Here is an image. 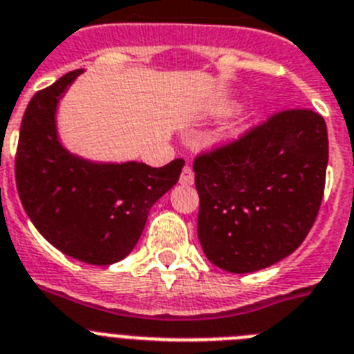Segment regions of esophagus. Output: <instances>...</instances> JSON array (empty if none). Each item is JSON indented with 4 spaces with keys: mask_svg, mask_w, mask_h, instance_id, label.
Segmentation results:
<instances>
[{
    "mask_svg": "<svg viewBox=\"0 0 354 354\" xmlns=\"http://www.w3.org/2000/svg\"><path fill=\"white\" fill-rule=\"evenodd\" d=\"M180 183L185 187H190L192 183H194V171H192V167H190V165H185V167H183V171H181Z\"/></svg>",
    "mask_w": 354,
    "mask_h": 354,
    "instance_id": "34e87169",
    "label": "esophagus"
}]
</instances>
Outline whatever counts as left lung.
Wrapping results in <instances>:
<instances>
[{"instance_id":"8db88e82","label":"left lung","mask_w":354,"mask_h":354,"mask_svg":"<svg viewBox=\"0 0 354 354\" xmlns=\"http://www.w3.org/2000/svg\"><path fill=\"white\" fill-rule=\"evenodd\" d=\"M326 167V122L308 109L272 113L199 153L198 236L208 260L242 274L294 253L317 219Z\"/></svg>"}]
</instances>
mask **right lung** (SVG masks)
<instances>
[{
  "label": "right lung",
  "mask_w": 354,
  "mask_h": 354,
  "mask_svg": "<svg viewBox=\"0 0 354 354\" xmlns=\"http://www.w3.org/2000/svg\"><path fill=\"white\" fill-rule=\"evenodd\" d=\"M82 71L35 92L21 121L15 183L42 236L80 262L110 266L131 253L151 207L176 185L185 160L164 167L139 162L92 164L58 142L55 110Z\"/></svg>",
  "instance_id": "add662e5"
}]
</instances>
